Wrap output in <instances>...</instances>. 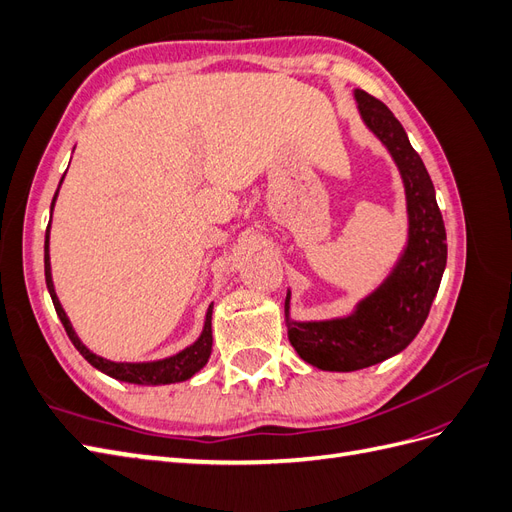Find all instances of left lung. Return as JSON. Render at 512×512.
Returning a JSON list of instances; mask_svg holds the SVG:
<instances>
[{"instance_id": "left-lung-1", "label": "left lung", "mask_w": 512, "mask_h": 512, "mask_svg": "<svg viewBox=\"0 0 512 512\" xmlns=\"http://www.w3.org/2000/svg\"><path fill=\"white\" fill-rule=\"evenodd\" d=\"M354 96L367 128L391 151L404 177L410 239L389 280L361 301L352 316L288 322V339L301 359L327 371L363 369L404 350L425 324L446 267L444 220L421 156L389 106L363 89Z\"/></svg>"}]
</instances>
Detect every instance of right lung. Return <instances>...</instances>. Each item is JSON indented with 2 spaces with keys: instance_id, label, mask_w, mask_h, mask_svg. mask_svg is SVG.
<instances>
[{
  "instance_id": "obj_1",
  "label": "right lung",
  "mask_w": 512,
  "mask_h": 512,
  "mask_svg": "<svg viewBox=\"0 0 512 512\" xmlns=\"http://www.w3.org/2000/svg\"><path fill=\"white\" fill-rule=\"evenodd\" d=\"M61 185V183H59ZM59 192V190H57ZM57 192L53 196V203H51V211L55 205V198ZM49 228L51 224L46 226V239H44V277H46V288L51 292V299L55 305V312L64 324V329L70 337V342L74 344V348L79 350L85 359L94 365L96 369L104 371L106 376H111L115 380H123V382H132V384H170V382H183L192 378L200 367H205V363L209 361L211 356V346H213V335H211V312H213V305H209L207 309V318H205V329L200 333V337L196 342L181 350L179 354L170 356V359L164 361H153V363H113V361H106L102 356L89 352L83 344L81 339L76 337L72 324L64 312V307H61L55 288H53V280H51V262H49Z\"/></svg>"
}]
</instances>
